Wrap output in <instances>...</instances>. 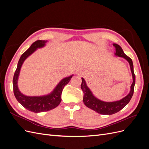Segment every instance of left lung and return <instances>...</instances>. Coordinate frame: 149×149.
<instances>
[{
    "label": "left lung",
    "instance_id": "obj_1",
    "mask_svg": "<svg viewBox=\"0 0 149 149\" xmlns=\"http://www.w3.org/2000/svg\"><path fill=\"white\" fill-rule=\"evenodd\" d=\"M113 45L116 48L114 53L115 55L119 57L124 58L128 61L130 65V70L132 75L133 82L130 86V90L129 93L121 100L113 102H105L99 100L93 95L92 91L88 87L85 80L83 78H81L82 83L81 84V88L84 93L83 102L85 106L89 107V109L96 111L99 114L103 115H111L119 112L127 104L133 96L134 91V86L136 83V75L134 72V66L131 58L127 56L123 52V49L119 45L114 43Z\"/></svg>",
    "mask_w": 149,
    "mask_h": 149
}]
</instances>
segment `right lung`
I'll list each match as a JSON object with an SVG mask.
<instances>
[{
  "instance_id": "right-lung-1",
  "label": "right lung",
  "mask_w": 149,
  "mask_h": 149,
  "mask_svg": "<svg viewBox=\"0 0 149 149\" xmlns=\"http://www.w3.org/2000/svg\"><path fill=\"white\" fill-rule=\"evenodd\" d=\"M47 40H37L31 44L30 48L22 54L18 62L17 69L13 78V88L15 97L20 104L27 110L33 112L50 111L56 107L61 101V93L65 86L70 82L73 74L62 79L53 91L48 94L41 96H28L22 94L18 88V79L21 67L25 60L38 48L45 46Z\"/></svg>"
}]
</instances>
